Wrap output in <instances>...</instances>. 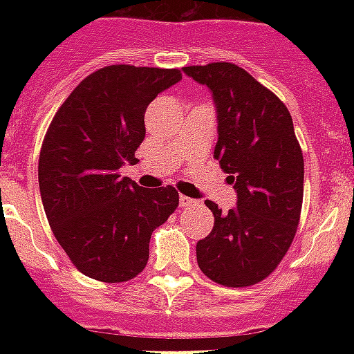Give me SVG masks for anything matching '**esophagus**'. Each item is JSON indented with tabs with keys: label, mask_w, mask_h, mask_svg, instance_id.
<instances>
[{
	"label": "esophagus",
	"mask_w": 354,
	"mask_h": 354,
	"mask_svg": "<svg viewBox=\"0 0 354 354\" xmlns=\"http://www.w3.org/2000/svg\"><path fill=\"white\" fill-rule=\"evenodd\" d=\"M196 204V200H193V198H189V196H180V207H182V209H185V207H191V205H194Z\"/></svg>",
	"instance_id": "34e87169"
}]
</instances>
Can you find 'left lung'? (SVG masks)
<instances>
[{"mask_svg":"<svg viewBox=\"0 0 354 354\" xmlns=\"http://www.w3.org/2000/svg\"><path fill=\"white\" fill-rule=\"evenodd\" d=\"M182 71L211 91L218 132L215 160L236 193L230 213L205 202L215 226L196 244V261L218 285H255L285 257L299 224L305 171L290 112L235 64Z\"/></svg>","mask_w":354,"mask_h":354,"instance_id":"1","label":"left lung"}]
</instances>
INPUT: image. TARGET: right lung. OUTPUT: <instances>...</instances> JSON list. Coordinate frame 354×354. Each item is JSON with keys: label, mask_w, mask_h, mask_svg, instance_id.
<instances>
[{"label": "right lung", "mask_w": 354, "mask_h": 354, "mask_svg": "<svg viewBox=\"0 0 354 354\" xmlns=\"http://www.w3.org/2000/svg\"><path fill=\"white\" fill-rule=\"evenodd\" d=\"M180 80L178 69L108 66L53 118L38 161L41 204L58 244L91 279L136 277L152 232L178 207L174 187L143 189L119 171L136 161L147 106Z\"/></svg>", "instance_id": "add662e5"}]
</instances>
